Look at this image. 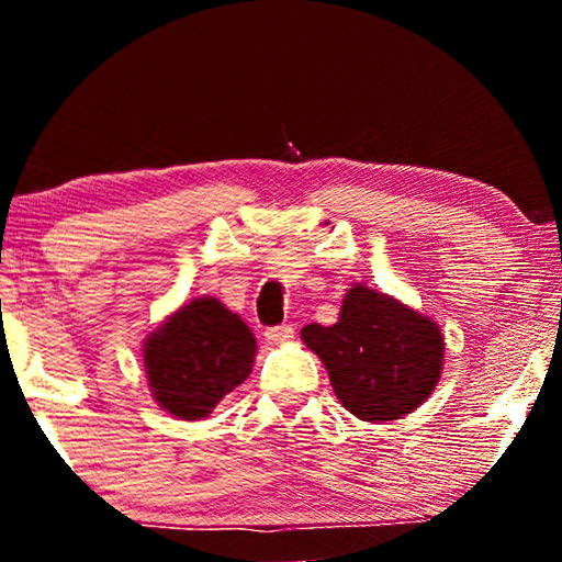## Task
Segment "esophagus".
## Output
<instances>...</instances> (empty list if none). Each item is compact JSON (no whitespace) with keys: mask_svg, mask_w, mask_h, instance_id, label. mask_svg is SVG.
I'll list each match as a JSON object with an SVG mask.
<instances>
[{"mask_svg":"<svg viewBox=\"0 0 562 562\" xmlns=\"http://www.w3.org/2000/svg\"><path fill=\"white\" fill-rule=\"evenodd\" d=\"M265 339H268L270 345H288V341L294 339V327L292 325L270 327L268 331H265Z\"/></svg>","mask_w":562,"mask_h":562,"instance_id":"34e87169","label":"esophagus"}]
</instances>
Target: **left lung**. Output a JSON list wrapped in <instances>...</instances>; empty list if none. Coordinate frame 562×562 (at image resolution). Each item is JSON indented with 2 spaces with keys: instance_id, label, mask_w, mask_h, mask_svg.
Instances as JSON below:
<instances>
[{
  "instance_id": "8db88e82",
  "label": "left lung",
  "mask_w": 562,
  "mask_h": 562,
  "mask_svg": "<svg viewBox=\"0 0 562 562\" xmlns=\"http://www.w3.org/2000/svg\"><path fill=\"white\" fill-rule=\"evenodd\" d=\"M302 341L322 359L341 406L361 422L412 414L443 369L436 322L364 284L347 290L337 325L302 327Z\"/></svg>"
}]
</instances>
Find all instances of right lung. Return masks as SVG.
I'll use <instances>...</instances> for the list:
<instances>
[{"label":"right lung","instance_id":"add662e5","mask_svg":"<svg viewBox=\"0 0 562 562\" xmlns=\"http://www.w3.org/2000/svg\"><path fill=\"white\" fill-rule=\"evenodd\" d=\"M255 337L215 297H198L173 312L144 347L150 394L160 408L198 422L252 372Z\"/></svg>","mask_w":562,"mask_h":562}]
</instances>
